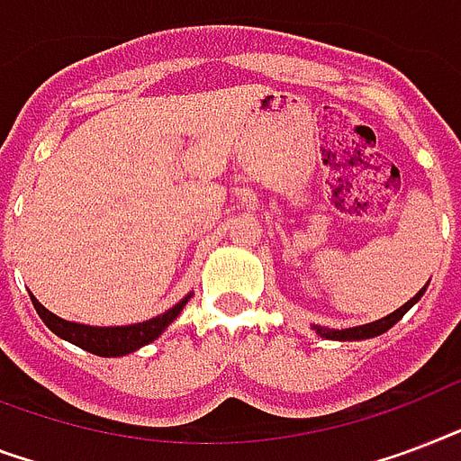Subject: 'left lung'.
I'll return each mask as SVG.
<instances>
[{
  "label": "left lung",
  "mask_w": 461,
  "mask_h": 461,
  "mask_svg": "<svg viewBox=\"0 0 461 461\" xmlns=\"http://www.w3.org/2000/svg\"><path fill=\"white\" fill-rule=\"evenodd\" d=\"M426 294V286L420 288L419 294L413 295L411 301L404 303L402 308L394 310L392 315L383 317V320H377V322H370V324H360V327H348V330H322V327H315L317 334L324 339H337V341H358V339H373V337H380V334H384V331L390 330V327H394V324L402 320V317L409 312V310L416 305V303L420 301V295Z\"/></svg>",
  "instance_id": "obj_1"
}]
</instances>
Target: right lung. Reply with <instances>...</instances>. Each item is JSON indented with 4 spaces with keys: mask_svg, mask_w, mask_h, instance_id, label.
<instances>
[{
    "mask_svg": "<svg viewBox=\"0 0 461 461\" xmlns=\"http://www.w3.org/2000/svg\"><path fill=\"white\" fill-rule=\"evenodd\" d=\"M190 298L192 294L185 295L177 305L166 310L163 315L146 320V322L127 324V327H91V324H77L52 315L50 310H45L41 303L35 301V295H31V301H33L38 315L42 317V322L48 324L57 337L67 339V341H71V344L78 346V348H84V351L88 353H95V356H103V358H110V356H127V353L137 351L141 346L151 344L153 339H158L160 334L167 330V324L180 315L182 308L187 305Z\"/></svg>",
    "mask_w": 461,
    "mask_h": 461,
    "instance_id": "add662e5",
    "label": "right lung"
}]
</instances>
